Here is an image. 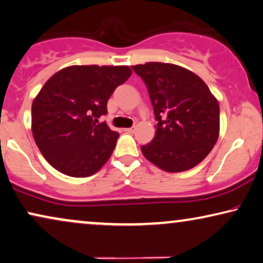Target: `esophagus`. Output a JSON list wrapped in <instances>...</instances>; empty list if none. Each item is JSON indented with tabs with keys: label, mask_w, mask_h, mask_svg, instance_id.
Here are the masks:
<instances>
[{
	"label": "esophagus",
	"mask_w": 263,
	"mask_h": 263,
	"mask_svg": "<svg viewBox=\"0 0 263 263\" xmlns=\"http://www.w3.org/2000/svg\"><path fill=\"white\" fill-rule=\"evenodd\" d=\"M125 130H127V132H129V133H134V132L136 130V127H135V125H133V127H130V128H128V129H125Z\"/></svg>",
	"instance_id": "1"
}]
</instances>
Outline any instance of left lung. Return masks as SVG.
Here are the masks:
<instances>
[{"label":"left lung","instance_id":"8db88e82","mask_svg":"<svg viewBox=\"0 0 263 263\" xmlns=\"http://www.w3.org/2000/svg\"><path fill=\"white\" fill-rule=\"evenodd\" d=\"M147 87L156 135L141 146L142 155L169 173L199 164L216 144L220 130L219 102L202 78L174 64L132 66Z\"/></svg>","mask_w":263,"mask_h":263}]
</instances>
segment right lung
Wrapping results in <instances>:
<instances>
[{
	"label": "right lung",
	"mask_w": 263,
	"mask_h": 263,
	"mask_svg": "<svg viewBox=\"0 0 263 263\" xmlns=\"http://www.w3.org/2000/svg\"><path fill=\"white\" fill-rule=\"evenodd\" d=\"M130 74L129 66L73 65L46 82L32 102V135L53 168L87 177L108 161L119 134L99 118Z\"/></svg>",
	"instance_id": "add662e5"
}]
</instances>
